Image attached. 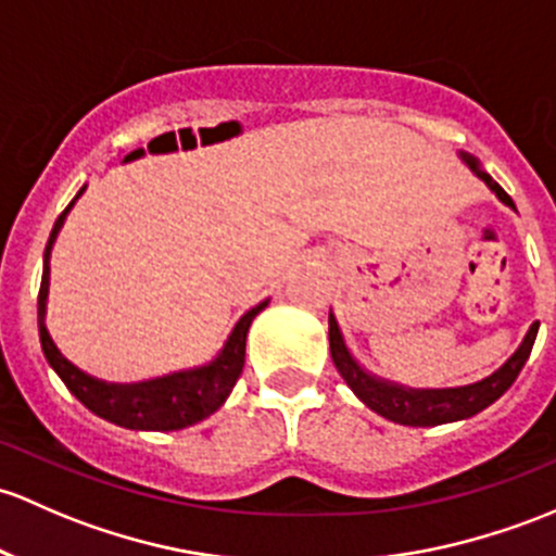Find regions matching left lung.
I'll return each instance as SVG.
<instances>
[{
    "label": "left lung",
    "mask_w": 556,
    "mask_h": 556,
    "mask_svg": "<svg viewBox=\"0 0 556 556\" xmlns=\"http://www.w3.org/2000/svg\"><path fill=\"white\" fill-rule=\"evenodd\" d=\"M460 160L469 165V170L475 173L479 180H484V186H488L506 207L517 210L514 207L511 197L482 170L477 156L460 151ZM327 325H330L332 362H336L338 372H341L343 381L349 383V389H352L372 413H378V416H383L386 420H394V424L402 426H440L482 413L484 407L493 405V402L517 381L519 370H522L530 352H533L535 336H539V323H533L530 325L528 336L519 343L517 352H514L493 376L482 378V381L469 386H455V389H410V386L386 381V378L367 372L365 367L354 359L352 352H349L341 327H338V319L332 317V312Z\"/></svg>",
    "instance_id": "8db88e82"
}]
</instances>
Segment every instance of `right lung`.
Listing matches in <instances>:
<instances>
[{
    "label": "right lung",
    "instance_id": "obj_1",
    "mask_svg": "<svg viewBox=\"0 0 556 556\" xmlns=\"http://www.w3.org/2000/svg\"><path fill=\"white\" fill-rule=\"evenodd\" d=\"M85 189L87 186H81L72 204L58 215L45 248L42 285H39L37 303L39 341H42L45 359L50 362V367L58 372V378L66 383V389L77 396L87 410L111 420V424L136 431H178L186 429V426L200 424V420L213 416V413L224 405L226 396L231 394L233 383H237V378L242 376L248 330L250 325H253V319L268 306V301H261L258 306H253L248 314H242V319L233 325L231 336L226 338L224 349H220L218 356H215L213 362H207V365L138 383H106L96 376H87L85 370H79L74 362H68L66 356L61 354V349L52 343L45 325L52 244H55L58 231L63 229V220H66L68 210H72L74 202L85 194Z\"/></svg>",
    "mask_w": 556,
    "mask_h": 556
}]
</instances>
